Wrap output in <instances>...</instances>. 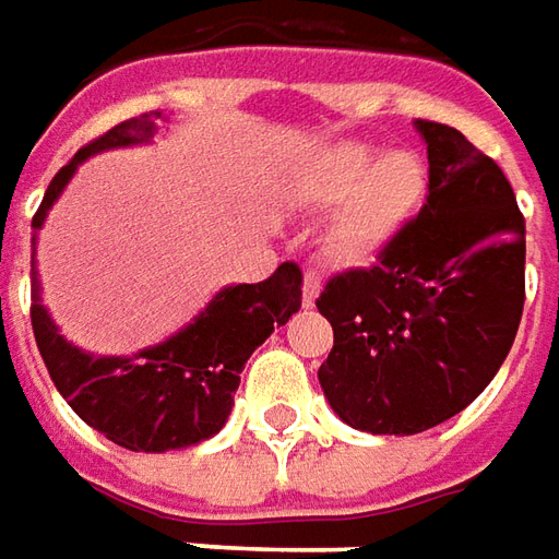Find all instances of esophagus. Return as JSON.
I'll use <instances>...</instances> for the list:
<instances>
[{
	"label": "esophagus",
	"mask_w": 559,
	"mask_h": 559,
	"mask_svg": "<svg viewBox=\"0 0 559 559\" xmlns=\"http://www.w3.org/2000/svg\"><path fill=\"white\" fill-rule=\"evenodd\" d=\"M318 294H321V272L318 269H306V275H302V306L306 309L314 306Z\"/></svg>",
	"instance_id": "34e87169"
}]
</instances>
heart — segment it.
<instances>
[{"instance_id": "heart-1", "label": "heart", "mask_w": 559, "mask_h": 559, "mask_svg": "<svg viewBox=\"0 0 559 559\" xmlns=\"http://www.w3.org/2000/svg\"><path fill=\"white\" fill-rule=\"evenodd\" d=\"M309 192L321 204H340L328 231L333 253L367 260L419 214L428 174L416 152L379 155L367 143H340L311 165Z\"/></svg>"}]
</instances>
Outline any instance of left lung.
I'll return each instance as SVG.
<instances>
[{"mask_svg":"<svg viewBox=\"0 0 559 559\" xmlns=\"http://www.w3.org/2000/svg\"><path fill=\"white\" fill-rule=\"evenodd\" d=\"M428 201L373 269L330 281L318 311L333 348L318 382L367 435H419L453 419L508 358L523 314L526 226L502 168L450 124L416 119Z\"/></svg>","mask_w":559,"mask_h":559,"instance_id":"8db88e82","label":"left lung"}]
</instances>
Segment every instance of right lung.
Returning <instances> with one entry per match:
<instances>
[{
  "label": "right lung",
  "instance_id": "obj_1",
  "mask_svg": "<svg viewBox=\"0 0 559 559\" xmlns=\"http://www.w3.org/2000/svg\"><path fill=\"white\" fill-rule=\"evenodd\" d=\"M168 121L162 112H146L116 124L100 140L72 155L45 189L33 229L63 195L79 165L106 150L146 146ZM36 250V235H33ZM302 306V272L296 263H281L272 278L260 284H229L165 343L140 348L134 355H91L72 345L41 306V284L33 260V333L39 355L79 419L94 431L134 453H168L214 438L226 425L235 391L248 358L287 324Z\"/></svg>",
  "mask_w": 559,
  "mask_h": 559
}]
</instances>
